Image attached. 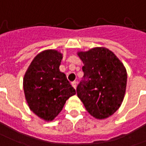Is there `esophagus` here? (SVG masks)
I'll list each match as a JSON object with an SVG mask.
<instances>
[{
    "instance_id": "1",
    "label": "esophagus",
    "mask_w": 146,
    "mask_h": 146,
    "mask_svg": "<svg viewBox=\"0 0 146 146\" xmlns=\"http://www.w3.org/2000/svg\"><path fill=\"white\" fill-rule=\"evenodd\" d=\"M72 86H73V88H74V89H76V81H74V82H72Z\"/></svg>"
}]
</instances>
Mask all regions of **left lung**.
Returning a JSON list of instances; mask_svg holds the SVG:
<instances>
[{
	"label": "left lung",
	"instance_id": "8db88e82",
	"mask_svg": "<svg viewBox=\"0 0 146 146\" xmlns=\"http://www.w3.org/2000/svg\"><path fill=\"white\" fill-rule=\"evenodd\" d=\"M78 56L84 62V76L76 87L78 98L92 116H111L122 103L127 72L122 62L109 49L97 47Z\"/></svg>",
	"mask_w": 146,
	"mask_h": 146
}]
</instances>
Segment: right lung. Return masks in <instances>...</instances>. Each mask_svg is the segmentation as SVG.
Segmentation results:
<instances>
[{
	"label": "right lung",
	"mask_w": 146,
	"mask_h": 146,
	"mask_svg": "<svg viewBox=\"0 0 146 146\" xmlns=\"http://www.w3.org/2000/svg\"><path fill=\"white\" fill-rule=\"evenodd\" d=\"M62 59V55L56 50L42 52L32 60L24 77L29 108L46 121L53 120L68 98L76 94L65 73L59 71Z\"/></svg>",
	"instance_id": "right-lung-1"
}]
</instances>
